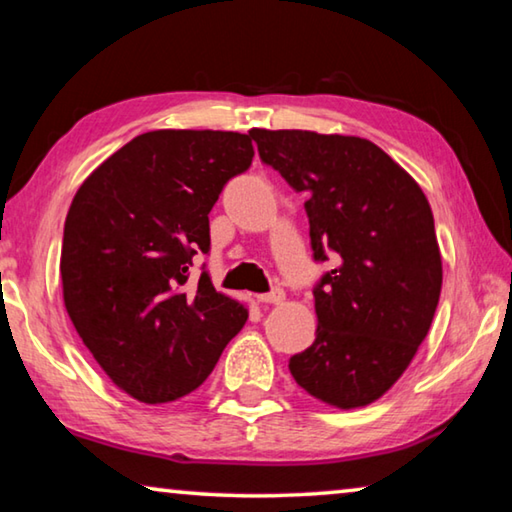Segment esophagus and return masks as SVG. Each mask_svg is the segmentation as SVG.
Listing matches in <instances>:
<instances>
[{
  "mask_svg": "<svg viewBox=\"0 0 512 512\" xmlns=\"http://www.w3.org/2000/svg\"><path fill=\"white\" fill-rule=\"evenodd\" d=\"M259 302H268V305H280L284 300V289L280 287H273L268 293H259Z\"/></svg>",
  "mask_w": 512,
  "mask_h": 512,
  "instance_id": "esophagus-1",
  "label": "esophagus"
}]
</instances>
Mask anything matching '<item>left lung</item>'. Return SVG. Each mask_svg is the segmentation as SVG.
<instances>
[{
  "label": "left lung",
  "mask_w": 512,
  "mask_h": 512,
  "mask_svg": "<svg viewBox=\"0 0 512 512\" xmlns=\"http://www.w3.org/2000/svg\"><path fill=\"white\" fill-rule=\"evenodd\" d=\"M259 158L307 194L318 329L289 370L320 402L354 409L384 395L436 314L443 264L418 183L377 144L253 128Z\"/></svg>",
  "instance_id": "obj_1"
}]
</instances>
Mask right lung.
Instances as JSON below:
<instances>
[{"instance_id":"1","label":"right lung","mask_w":512,"mask_h":512,"mask_svg":"<svg viewBox=\"0 0 512 512\" xmlns=\"http://www.w3.org/2000/svg\"><path fill=\"white\" fill-rule=\"evenodd\" d=\"M253 137L151 131L110 155L69 207L60 277L67 314L99 366L146 404L192 393L248 318L201 273L210 214L248 171ZM205 268V266H201Z\"/></svg>"}]
</instances>
